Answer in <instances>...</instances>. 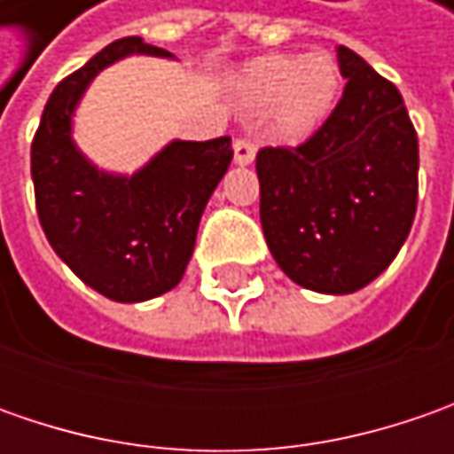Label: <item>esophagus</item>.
<instances>
[{"instance_id": "1", "label": "esophagus", "mask_w": 454, "mask_h": 454, "mask_svg": "<svg viewBox=\"0 0 454 454\" xmlns=\"http://www.w3.org/2000/svg\"><path fill=\"white\" fill-rule=\"evenodd\" d=\"M254 151H257V146H254L250 138H237L235 141V164H239V166L253 164Z\"/></svg>"}]
</instances>
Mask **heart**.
Instances as JSON below:
<instances>
[{
    "mask_svg": "<svg viewBox=\"0 0 454 454\" xmlns=\"http://www.w3.org/2000/svg\"><path fill=\"white\" fill-rule=\"evenodd\" d=\"M245 114H262L268 131L301 144L321 129L340 96V67L328 52H272L239 67L232 82Z\"/></svg>",
    "mask_w": 454,
    "mask_h": 454,
    "instance_id": "heart-1",
    "label": "heart"
}]
</instances>
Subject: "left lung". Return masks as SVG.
<instances>
[{
    "mask_svg": "<svg viewBox=\"0 0 454 454\" xmlns=\"http://www.w3.org/2000/svg\"><path fill=\"white\" fill-rule=\"evenodd\" d=\"M346 88L295 149L257 151L260 222L293 283L346 295L392 265L417 212L419 146L396 85L339 47Z\"/></svg>",
    "mask_w": 454,
    "mask_h": 454,
    "instance_id": "1",
    "label": "left lung"
}]
</instances>
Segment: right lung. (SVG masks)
<instances>
[{"instance_id":"obj_1","label":"right lung","mask_w":454,"mask_h":454,"mask_svg":"<svg viewBox=\"0 0 454 454\" xmlns=\"http://www.w3.org/2000/svg\"><path fill=\"white\" fill-rule=\"evenodd\" d=\"M126 55L171 58L123 37L62 80L32 141V182L47 242L85 286L118 303L176 288L201 212L232 161V138L171 141L133 176L100 171L73 144L75 106L103 67Z\"/></svg>"}]
</instances>
